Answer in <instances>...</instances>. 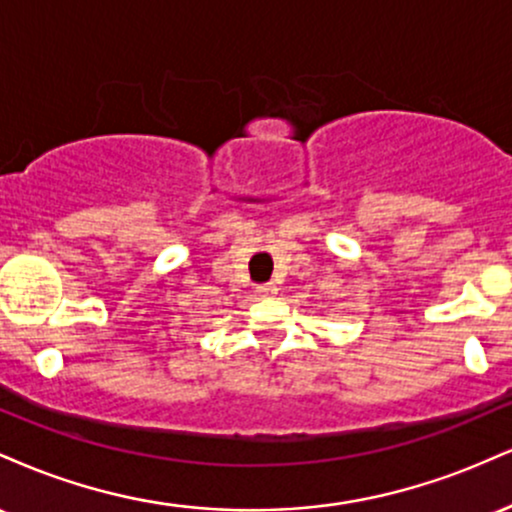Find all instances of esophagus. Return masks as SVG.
Masks as SVG:
<instances>
[{
    "instance_id": "34e87169",
    "label": "esophagus",
    "mask_w": 512,
    "mask_h": 512,
    "mask_svg": "<svg viewBox=\"0 0 512 512\" xmlns=\"http://www.w3.org/2000/svg\"><path fill=\"white\" fill-rule=\"evenodd\" d=\"M276 284H260L257 286V293H260V296H264V298H272V296H276Z\"/></svg>"
}]
</instances>
